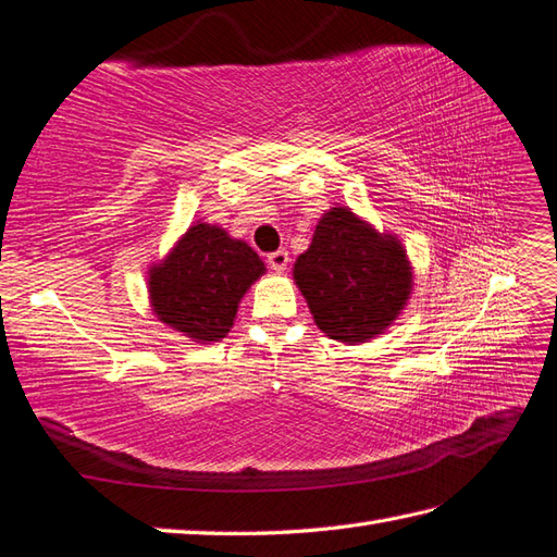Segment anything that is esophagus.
<instances>
[{"mask_svg":"<svg viewBox=\"0 0 557 557\" xmlns=\"http://www.w3.org/2000/svg\"><path fill=\"white\" fill-rule=\"evenodd\" d=\"M267 262H269L271 269L276 271V274H283V271H286V267H288V262H290V257H288L286 250H276V252H271L267 257Z\"/></svg>","mask_w":557,"mask_h":557,"instance_id":"obj_1","label":"esophagus"}]
</instances>
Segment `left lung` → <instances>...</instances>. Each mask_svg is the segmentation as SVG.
<instances>
[{
	"mask_svg": "<svg viewBox=\"0 0 557 557\" xmlns=\"http://www.w3.org/2000/svg\"><path fill=\"white\" fill-rule=\"evenodd\" d=\"M314 324L329 338L360 345L386 331L412 295V264L393 233H379L350 207H331L293 264Z\"/></svg>",
	"mask_w": 557,
	"mask_h": 557,
	"instance_id": "1",
	"label": "left lung"
}]
</instances>
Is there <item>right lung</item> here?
<instances>
[{"label": "right lung", "instance_id": "add662e5", "mask_svg": "<svg viewBox=\"0 0 557 557\" xmlns=\"http://www.w3.org/2000/svg\"><path fill=\"white\" fill-rule=\"evenodd\" d=\"M264 271L245 240L195 221L166 257L147 269V295L162 324L195 343H216L228 336L243 295Z\"/></svg>", "mask_w": 557, "mask_h": 557}]
</instances>
